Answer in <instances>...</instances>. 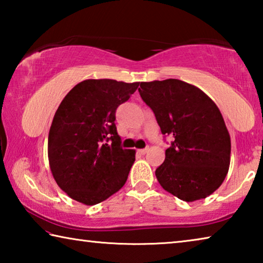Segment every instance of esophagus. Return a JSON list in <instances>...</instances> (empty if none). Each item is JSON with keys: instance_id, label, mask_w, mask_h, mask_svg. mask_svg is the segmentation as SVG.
I'll return each mask as SVG.
<instances>
[{"instance_id": "esophagus-1", "label": "esophagus", "mask_w": 263, "mask_h": 263, "mask_svg": "<svg viewBox=\"0 0 263 263\" xmlns=\"http://www.w3.org/2000/svg\"><path fill=\"white\" fill-rule=\"evenodd\" d=\"M148 151H149V147H145V148H142V149H138V152H139L140 154L144 155V154L147 153Z\"/></svg>"}]
</instances>
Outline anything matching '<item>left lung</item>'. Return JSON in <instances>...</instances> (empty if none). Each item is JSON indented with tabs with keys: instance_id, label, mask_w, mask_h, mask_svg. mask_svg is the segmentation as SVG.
<instances>
[{
	"instance_id": "8db88e82",
	"label": "left lung",
	"mask_w": 263,
	"mask_h": 263,
	"mask_svg": "<svg viewBox=\"0 0 263 263\" xmlns=\"http://www.w3.org/2000/svg\"><path fill=\"white\" fill-rule=\"evenodd\" d=\"M138 90L162 135L173 139L155 171L159 183L185 202L208 197L230 167L231 139L218 106L201 89L176 79L141 82Z\"/></svg>"
}]
</instances>
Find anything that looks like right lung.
I'll list each match as a JSON object with an SVG mask.
<instances>
[{
    "label": "right lung",
    "mask_w": 263,
    "mask_h": 263,
    "mask_svg": "<svg viewBox=\"0 0 263 263\" xmlns=\"http://www.w3.org/2000/svg\"><path fill=\"white\" fill-rule=\"evenodd\" d=\"M138 86L86 80L62 100L48 133V161L58 185L70 198L95 205L125 184L136 151L122 147L116 110Z\"/></svg>",
    "instance_id": "1"
}]
</instances>
